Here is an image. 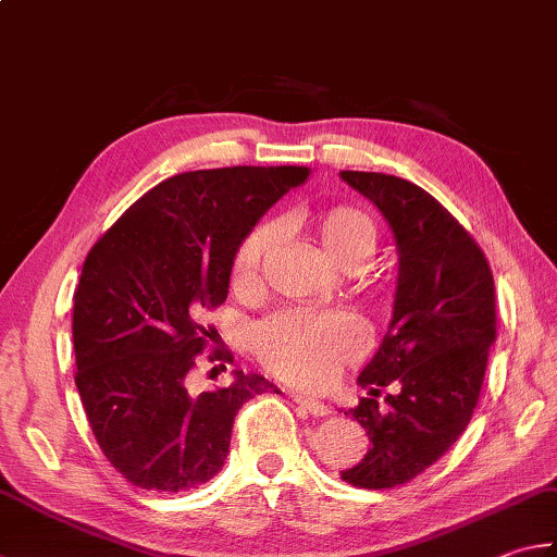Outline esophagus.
<instances>
[{"instance_id":"obj_1","label":"esophagus","mask_w":557,"mask_h":557,"mask_svg":"<svg viewBox=\"0 0 557 557\" xmlns=\"http://www.w3.org/2000/svg\"><path fill=\"white\" fill-rule=\"evenodd\" d=\"M293 403L300 405L312 417H327L330 414V407L324 405L322 400H318V397H310V395H302V393H293Z\"/></svg>"}]
</instances>
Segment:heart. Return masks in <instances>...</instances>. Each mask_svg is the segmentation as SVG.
Here are the masks:
<instances>
[{
	"instance_id": "heart-1",
	"label": "heart",
	"mask_w": 557,
	"mask_h": 557,
	"mask_svg": "<svg viewBox=\"0 0 557 557\" xmlns=\"http://www.w3.org/2000/svg\"><path fill=\"white\" fill-rule=\"evenodd\" d=\"M310 227L324 255L344 269H359L375 245L373 220L354 206H332L314 215H298ZM276 243V227L257 225L239 243L230 267V281L237 293L259 288L264 264ZM369 332L349 312L281 310L261 320L249 332V349L255 359L281 381L298 385H322L342 366L366 351Z\"/></svg>"
}]
</instances>
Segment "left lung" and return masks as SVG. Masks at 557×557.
Wrapping results in <instances>:
<instances>
[{
	"instance_id": "obj_1",
	"label": "left lung",
	"mask_w": 557,
	"mask_h": 557,
	"mask_svg": "<svg viewBox=\"0 0 557 557\" xmlns=\"http://www.w3.org/2000/svg\"><path fill=\"white\" fill-rule=\"evenodd\" d=\"M342 180L377 206L400 255L391 327L359 375L371 397L351 409L371 448L342 470L354 487L387 490L424 473L466 432L497 337L495 278L473 235L424 188L377 172ZM387 384L398 393L383 413L376 395Z\"/></svg>"
}]
</instances>
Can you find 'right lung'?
Segmentation results:
<instances>
[{
  "label": "right lung",
  "instance_id": "obj_1",
  "mask_svg": "<svg viewBox=\"0 0 557 557\" xmlns=\"http://www.w3.org/2000/svg\"><path fill=\"white\" fill-rule=\"evenodd\" d=\"M308 166H223L143 194L84 259L72 308L75 383L103 456L135 487L191 490L223 468L237 409L267 377L194 393L239 243ZM208 361H233L213 346ZM276 391V387H274ZM278 393V391H276Z\"/></svg>",
  "mask_w": 557,
  "mask_h": 557
}]
</instances>
